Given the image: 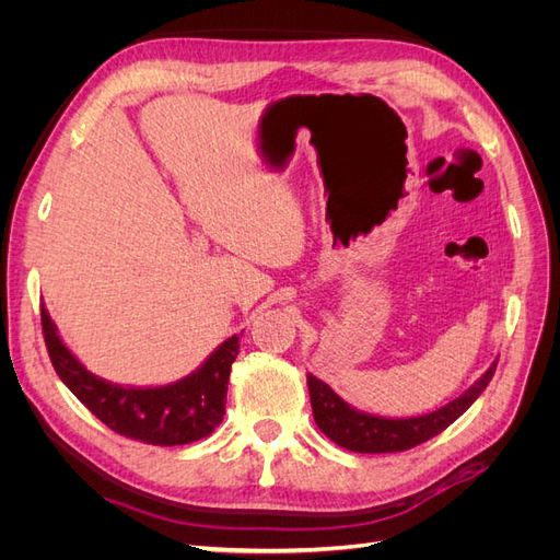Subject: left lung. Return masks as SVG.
Listing matches in <instances>:
<instances>
[{"instance_id":"8db88e82","label":"left lung","mask_w":560,"mask_h":560,"mask_svg":"<svg viewBox=\"0 0 560 560\" xmlns=\"http://www.w3.org/2000/svg\"><path fill=\"white\" fill-rule=\"evenodd\" d=\"M498 360L488 366L486 374L474 383L467 393L448 401L442 409L416 418H383L364 413L338 397L334 389L308 374V393L313 404V418L319 432H325L334 444L354 453H397L413 448L428 439L444 432L451 422L460 418L477 401L486 385L495 374Z\"/></svg>"}]
</instances>
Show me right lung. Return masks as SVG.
I'll return each instance as SVG.
<instances>
[{
    "label": "right lung",
    "mask_w": 560,
    "mask_h": 560,
    "mask_svg": "<svg viewBox=\"0 0 560 560\" xmlns=\"http://www.w3.org/2000/svg\"><path fill=\"white\" fill-rule=\"evenodd\" d=\"M48 358L60 381L86 409L118 434L154 446H182L214 432L224 420L231 364L238 354V336H231L194 374L159 387L116 385L83 366L62 343L58 327L42 308Z\"/></svg>",
    "instance_id": "right-lung-1"
}]
</instances>
